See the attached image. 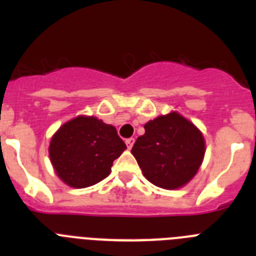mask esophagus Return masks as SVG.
Masks as SVG:
<instances>
[{
  "label": "esophagus",
  "mask_w": 256,
  "mask_h": 256,
  "mask_svg": "<svg viewBox=\"0 0 256 256\" xmlns=\"http://www.w3.org/2000/svg\"><path fill=\"white\" fill-rule=\"evenodd\" d=\"M133 144H134V138H128V140H126V148H132V146H133Z\"/></svg>",
  "instance_id": "obj_1"
}]
</instances>
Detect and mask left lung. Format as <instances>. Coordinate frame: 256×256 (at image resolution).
<instances>
[{
    "label": "left lung",
    "mask_w": 256,
    "mask_h": 256,
    "mask_svg": "<svg viewBox=\"0 0 256 256\" xmlns=\"http://www.w3.org/2000/svg\"><path fill=\"white\" fill-rule=\"evenodd\" d=\"M133 156L146 180L165 190L184 186L195 177L205 154L202 133L178 112L144 124L133 144Z\"/></svg>",
    "instance_id": "8db88e82"
}]
</instances>
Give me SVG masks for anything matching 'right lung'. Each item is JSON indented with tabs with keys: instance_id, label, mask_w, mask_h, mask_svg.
I'll return each instance as SVG.
<instances>
[{
	"instance_id": "obj_1",
	"label": "right lung",
	"mask_w": 256,
	"mask_h": 256,
	"mask_svg": "<svg viewBox=\"0 0 256 256\" xmlns=\"http://www.w3.org/2000/svg\"><path fill=\"white\" fill-rule=\"evenodd\" d=\"M126 148L115 126L94 116H76L52 136L50 159L62 182L74 188L94 186L112 172Z\"/></svg>"
}]
</instances>
